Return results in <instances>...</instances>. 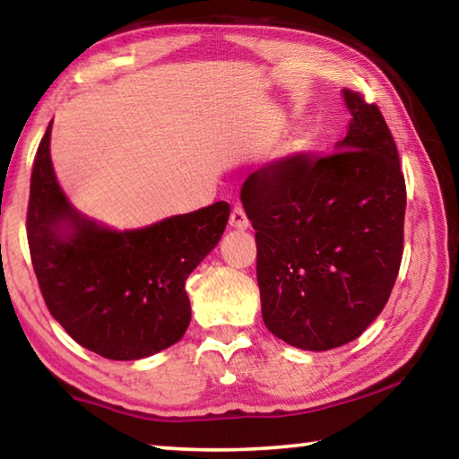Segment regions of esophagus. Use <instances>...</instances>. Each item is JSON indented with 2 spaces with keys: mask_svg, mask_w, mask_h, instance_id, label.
<instances>
[{
  "mask_svg": "<svg viewBox=\"0 0 459 459\" xmlns=\"http://www.w3.org/2000/svg\"><path fill=\"white\" fill-rule=\"evenodd\" d=\"M229 222H230V227H232V229H238V230H245V229H248V219H247L245 208L240 206V204L232 206Z\"/></svg>",
  "mask_w": 459,
  "mask_h": 459,
  "instance_id": "esophagus-1",
  "label": "esophagus"
}]
</instances>
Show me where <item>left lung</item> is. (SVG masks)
<instances>
[{
  "mask_svg": "<svg viewBox=\"0 0 459 459\" xmlns=\"http://www.w3.org/2000/svg\"><path fill=\"white\" fill-rule=\"evenodd\" d=\"M352 123L338 152H298L240 188L257 240L263 322L301 351L360 336L397 281L405 176L383 113L344 89Z\"/></svg>",
  "mask_w": 459,
  "mask_h": 459,
  "instance_id": "8db88e82",
  "label": "left lung"
}]
</instances>
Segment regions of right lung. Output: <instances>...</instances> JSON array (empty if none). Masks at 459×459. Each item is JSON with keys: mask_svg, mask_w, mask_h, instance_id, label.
<instances>
[{"mask_svg": "<svg viewBox=\"0 0 459 459\" xmlns=\"http://www.w3.org/2000/svg\"><path fill=\"white\" fill-rule=\"evenodd\" d=\"M50 127L38 145L26 232L46 307L68 336L111 360L176 344L190 324L186 279L212 251L230 206L214 202L137 230H108L68 204L54 176Z\"/></svg>", "mask_w": 459, "mask_h": 459, "instance_id": "right-lung-1", "label": "right lung"}]
</instances>
